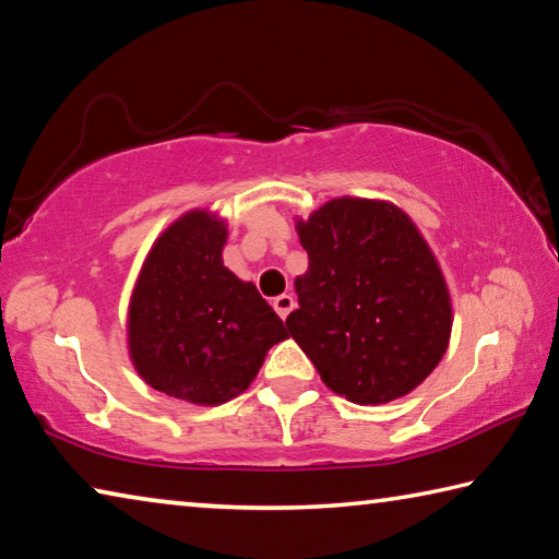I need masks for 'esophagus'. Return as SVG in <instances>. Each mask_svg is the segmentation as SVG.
Segmentation results:
<instances>
[{
  "mask_svg": "<svg viewBox=\"0 0 559 559\" xmlns=\"http://www.w3.org/2000/svg\"><path fill=\"white\" fill-rule=\"evenodd\" d=\"M293 308H296V300H293V296H288V293H283V296L273 298V310H276V313H278L283 320L288 318V313H290Z\"/></svg>",
  "mask_w": 559,
  "mask_h": 559,
  "instance_id": "34e87169",
  "label": "esophagus"
}]
</instances>
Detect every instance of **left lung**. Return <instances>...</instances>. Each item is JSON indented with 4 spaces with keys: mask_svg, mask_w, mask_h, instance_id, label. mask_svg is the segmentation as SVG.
Segmentation results:
<instances>
[{
    "mask_svg": "<svg viewBox=\"0 0 559 559\" xmlns=\"http://www.w3.org/2000/svg\"><path fill=\"white\" fill-rule=\"evenodd\" d=\"M308 271L288 333L330 390L386 404L431 374L449 347L451 298L429 243L390 202L340 197L296 224Z\"/></svg>",
    "mask_w": 559,
    "mask_h": 559,
    "instance_id": "left-lung-1",
    "label": "left lung"
}]
</instances>
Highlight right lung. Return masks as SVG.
<instances>
[{
    "mask_svg": "<svg viewBox=\"0 0 559 559\" xmlns=\"http://www.w3.org/2000/svg\"><path fill=\"white\" fill-rule=\"evenodd\" d=\"M226 224L189 212L155 241L128 310V347L140 377L192 404H224L249 390L283 320L224 266Z\"/></svg>",
    "mask_w": 559,
    "mask_h": 559,
    "instance_id": "obj_1",
    "label": "right lung"
}]
</instances>
